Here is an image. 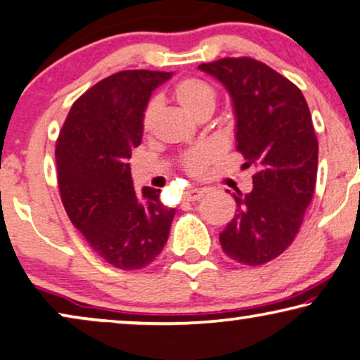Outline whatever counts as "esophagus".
<instances>
[{
	"label": "esophagus",
	"mask_w": 360,
	"mask_h": 360,
	"mask_svg": "<svg viewBox=\"0 0 360 360\" xmlns=\"http://www.w3.org/2000/svg\"><path fill=\"white\" fill-rule=\"evenodd\" d=\"M202 195H204V189H199V187H191L184 192L186 200H199Z\"/></svg>",
	"instance_id": "34e87169"
}]
</instances>
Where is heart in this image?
Wrapping results in <instances>:
<instances>
[{
  "label": "heart",
  "instance_id": "b5f03b06",
  "mask_svg": "<svg viewBox=\"0 0 360 360\" xmlns=\"http://www.w3.org/2000/svg\"><path fill=\"white\" fill-rule=\"evenodd\" d=\"M173 99L178 103L179 108L192 115L194 119H199L202 114H212L217 104V93L214 86L199 78H186L179 81L173 88ZM156 114H158V103L151 101L146 105L143 112V131L150 134L153 129ZM214 158V153L209 148H199L191 151L184 156L182 165L187 173L199 174L207 165Z\"/></svg>",
  "mask_w": 360,
  "mask_h": 360
}]
</instances>
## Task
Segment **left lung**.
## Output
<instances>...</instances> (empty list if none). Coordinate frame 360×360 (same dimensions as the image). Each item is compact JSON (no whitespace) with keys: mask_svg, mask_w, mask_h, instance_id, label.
I'll use <instances>...</instances> for the list:
<instances>
[{"mask_svg":"<svg viewBox=\"0 0 360 360\" xmlns=\"http://www.w3.org/2000/svg\"><path fill=\"white\" fill-rule=\"evenodd\" d=\"M229 91L243 168L255 166L252 191L233 194L236 214L220 233L225 255L246 266L281 256L297 236L316 184L318 140L302 91L252 58L199 65Z\"/></svg>","mask_w":360,"mask_h":360,"instance_id":"1","label":"left lung"}]
</instances>
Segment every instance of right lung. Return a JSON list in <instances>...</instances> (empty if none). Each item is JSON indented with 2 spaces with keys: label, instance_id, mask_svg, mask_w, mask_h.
Returning a JSON list of instances; mask_svg holds the SVG:
<instances>
[{
  "label": "right lung",
  "instance_id": "add662e5",
  "mask_svg": "<svg viewBox=\"0 0 360 360\" xmlns=\"http://www.w3.org/2000/svg\"><path fill=\"white\" fill-rule=\"evenodd\" d=\"M173 73L127 70L99 81L72 105L55 148L65 210L110 266L141 269L168 241L174 209L160 189L136 194L129 158L141 143L151 93Z\"/></svg>",
  "mask_w": 360,
  "mask_h": 360
}]
</instances>
